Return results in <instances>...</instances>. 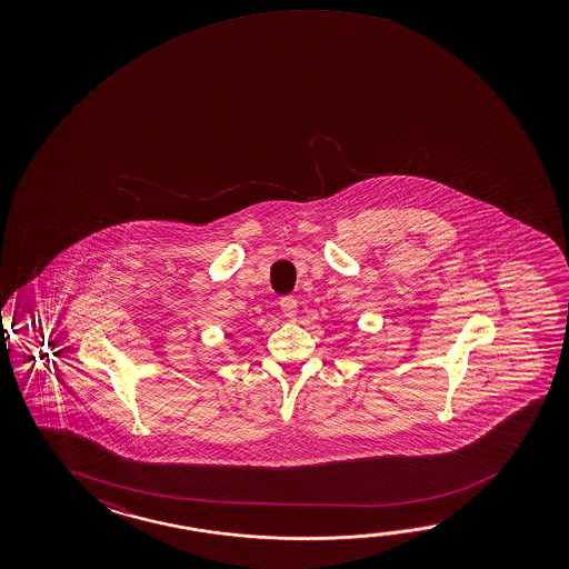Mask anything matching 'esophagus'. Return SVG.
I'll return each instance as SVG.
<instances>
[{"label": "esophagus", "instance_id": "1", "mask_svg": "<svg viewBox=\"0 0 569 569\" xmlns=\"http://www.w3.org/2000/svg\"><path fill=\"white\" fill-rule=\"evenodd\" d=\"M280 308L281 313L288 317V319H296V316H298V299L291 298V296L281 298Z\"/></svg>", "mask_w": 569, "mask_h": 569}]
</instances>
